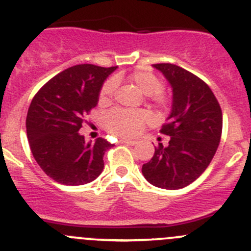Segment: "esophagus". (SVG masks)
Returning a JSON list of instances; mask_svg holds the SVG:
<instances>
[{
	"label": "esophagus",
	"instance_id": "34e87169",
	"mask_svg": "<svg viewBox=\"0 0 251 251\" xmlns=\"http://www.w3.org/2000/svg\"><path fill=\"white\" fill-rule=\"evenodd\" d=\"M121 143H124V145H127V146H133L136 145L135 141H130V140H120Z\"/></svg>",
	"mask_w": 251,
	"mask_h": 251
}]
</instances>
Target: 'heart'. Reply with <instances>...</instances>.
<instances>
[{"label": "heart", "mask_w": 251, "mask_h": 251, "mask_svg": "<svg viewBox=\"0 0 251 251\" xmlns=\"http://www.w3.org/2000/svg\"><path fill=\"white\" fill-rule=\"evenodd\" d=\"M123 78L116 76L108 79L100 89V101L108 103L113 98L116 82ZM128 82L136 87L142 94L148 97L151 101L158 109H163L169 103V98L162 92L163 83L158 76L151 71H135L127 77ZM151 120L150 113L145 110H123L114 109L108 113L104 119V126L114 136L121 138L135 137L140 133L143 126Z\"/></svg>", "instance_id": "heart-1"}]
</instances>
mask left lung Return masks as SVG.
I'll list each match as a JSON object with an SVG mask.
<instances>
[{"mask_svg": "<svg viewBox=\"0 0 251 251\" xmlns=\"http://www.w3.org/2000/svg\"><path fill=\"white\" fill-rule=\"evenodd\" d=\"M173 88L172 113L160 132L169 145L158 143L152 159L142 165L148 182L177 190L195 181L210 165L222 135V110L201 78L173 64H155Z\"/></svg>", "mask_w": 251, "mask_h": 251, "instance_id": "left-lung-1", "label": "left lung"}]
</instances>
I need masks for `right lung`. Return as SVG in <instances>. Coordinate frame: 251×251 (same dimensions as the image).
<instances>
[{
    "label": "right lung",
    "instance_id": "obj_1",
    "mask_svg": "<svg viewBox=\"0 0 251 251\" xmlns=\"http://www.w3.org/2000/svg\"><path fill=\"white\" fill-rule=\"evenodd\" d=\"M115 70L76 65L52 77L34 96L26 114V136L36 163L55 181L84 185L103 172L104 153L113 145L101 137L87 142L78 131Z\"/></svg>",
    "mask_w": 251,
    "mask_h": 251
}]
</instances>
